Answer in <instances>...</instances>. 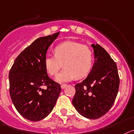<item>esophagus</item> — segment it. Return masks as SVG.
<instances>
[{
  "mask_svg": "<svg viewBox=\"0 0 134 134\" xmlns=\"http://www.w3.org/2000/svg\"><path fill=\"white\" fill-rule=\"evenodd\" d=\"M67 85H65V84H63V85H61V88H62V89H63V88H65L66 87H67Z\"/></svg>",
  "mask_w": 134,
  "mask_h": 134,
  "instance_id": "34e87169",
  "label": "esophagus"
}]
</instances>
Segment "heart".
Returning <instances> with one entry per match:
<instances>
[{"label": "heart", "mask_w": 134, "mask_h": 134, "mask_svg": "<svg viewBox=\"0 0 134 134\" xmlns=\"http://www.w3.org/2000/svg\"><path fill=\"white\" fill-rule=\"evenodd\" d=\"M54 55L46 56L44 66L47 73L55 76L62 67L64 69L56 77L57 82L69 81L88 74L93 65V54L88 46L75 42H65L55 46Z\"/></svg>", "instance_id": "heart-1"}]
</instances>
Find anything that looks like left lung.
I'll list each match as a JSON object with an SVG mask.
<instances>
[{
  "mask_svg": "<svg viewBox=\"0 0 134 134\" xmlns=\"http://www.w3.org/2000/svg\"><path fill=\"white\" fill-rule=\"evenodd\" d=\"M94 63L87 78L75 86L72 102L77 112L87 118L97 119L107 114L118 94V68L108 52L98 44H92Z\"/></svg>",
  "mask_w": 134,
  "mask_h": 134,
  "instance_id": "left-lung-1",
  "label": "left lung"
}]
</instances>
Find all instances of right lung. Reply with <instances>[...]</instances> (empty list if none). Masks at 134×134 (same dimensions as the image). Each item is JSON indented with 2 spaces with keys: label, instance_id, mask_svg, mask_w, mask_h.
<instances>
[{
  "label": "right lung",
  "instance_id": "obj_1",
  "mask_svg": "<svg viewBox=\"0 0 134 134\" xmlns=\"http://www.w3.org/2000/svg\"><path fill=\"white\" fill-rule=\"evenodd\" d=\"M59 34L36 40L16 57L10 70L11 99L20 114L28 120L37 122L47 117L61 92L60 85L48 77L44 66L47 49Z\"/></svg>",
  "mask_w": 134,
  "mask_h": 134
}]
</instances>
